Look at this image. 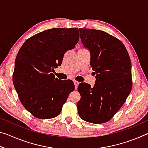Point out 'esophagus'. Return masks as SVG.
<instances>
[{
  "label": "esophagus",
  "mask_w": 148,
  "mask_h": 148,
  "mask_svg": "<svg viewBox=\"0 0 148 148\" xmlns=\"http://www.w3.org/2000/svg\"><path fill=\"white\" fill-rule=\"evenodd\" d=\"M74 86H75V89H77V86H78V84H79V82H77L76 80H74Z\"/></svg>",
  "instance_id": "esophagus-1"
}]
</instances>
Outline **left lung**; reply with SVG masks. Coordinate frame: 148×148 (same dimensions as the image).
Masks as SVG:
<instances>
[{
    "label": "left lung",
    "instance_id": "left-lung-1",
    "mask_svg": "<svg viewBox=\"0 0 148 148\" xmlns=\"http://www.w3.org/2000/svg\"><path fill=\"white\" fill-rule=\"evenodd\" d=\"M79 30L82 44L90 52L96 81L93 87L79 84L77 112L84 121L104 123L119 111L131 91V60L123 44L114 36L99 30Z\"/></svg>",
    "mask_w": 148,
    "mask_h": 148
}]
</instances>
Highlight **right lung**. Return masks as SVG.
<instances>
[{"label": "right lung", "instance_id": "obj_1", "mask_svg": "<svg viewBox=\"0 0 148 148\" xmlns=\"http://www.w3.org/2000/svg\"><path fill=\"white\" fill-rule=\"evenodd\" d=\"M78 41L77 28H55L34 35L22 45L15 61L13 83L21 104L32 116L51 119L61 113L74 84L56 78L51 72Z\"/></svg>", "mask_w": 148, "mask_h": 148}]
</instances>
